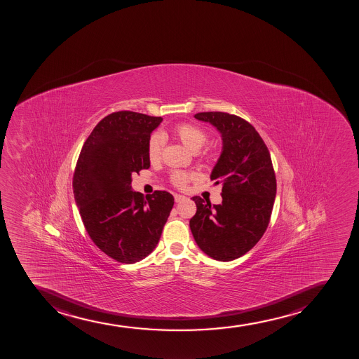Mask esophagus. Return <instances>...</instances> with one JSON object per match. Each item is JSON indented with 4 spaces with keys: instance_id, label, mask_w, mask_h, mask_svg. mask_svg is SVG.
I'll return each mask as SVG.
<instances>
[{
    "instance_id": "1",
    "label": "esophagus",
    "mask_w": 359,
    "mask_h": 359,
    "mask_svg": "<svg viewBox=\"0 0 359 359\" xmlns=\"http://www.w3.org/2000/svg\"><path fill=\"white\" fill-rule=\"evenodd\" d=\"M175 202H181V201H183L184 200L185 197L184 196H182V195H178V194H176V195H175Z\"/></svg>"
}]
</instances>
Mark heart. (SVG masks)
I'll use <instances>...</instances> for the list:
<instances>
[{"instance_id":"obj_1","label":"heart","mask_w":359,"mask_h":359,"mask_svg":"<svg viewBox=\"0 0 359 359\" xmlns=\"http://www.w3.org/2000/svg\"><path fill=\"white\" fill-rule=\"evenodd\" d=\"M171 136L194 152L198 151L201 147L207 143L209 138V135L202 126L194 123H188V121H182L174 125L171 128ZM162 138L159 136H152L147 145V156L150 162L159 161L162 156ZM209 156L210 155L208 152H203L201 154V158L209 159ZM195 178L196 175L193 172H185V171H172L170 175L171 184L180 189L185 188L189 182L193 181Z\"/></svg>"}]
</instances>
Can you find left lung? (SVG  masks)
<instances>
[{"mask_svg": "<svg viewBox=\"0 0 359 359\" xmlns=\"http://www.w3.org/2000/svg\"><path fill=\"white\" fill-rule=\"evenodd\" d=\"M222 135L223 150L212 181L222 185V203L194 196L196 214L190 229L209 257L231 261L250 252L267 229L276 200V178L271 154L253 125L226 112H200Z\"/></svg>", "mask_w": 359, "mask_h": 359, "instance_id": "left-lung-1", "label": "left lung"}]
</instances>
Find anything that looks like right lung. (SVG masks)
<instances>
[{
	"label": "right lung",
	"instance_id": "obj_1",
	"mask_svg": "<svg viewBox=\"0 0 359 359\" xmlns=\"http://www.w3.org/2000/svg\"><path fill=\"white\" fill-rule=\"evenodd\" d=\"M162 117L133 111L106 116L83 143L73 175V193L87 234L107 257L135 264L155 250L174 196L131 190V175L149 169L150 133Z\"/></svg>",
	"mask_w": 359,
	"mask_h": 359
}]
</instances>
